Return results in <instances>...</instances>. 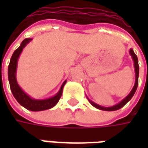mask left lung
<instances>
[{
  "label": "left lung",
  "instance_id": "8db88e82",
  "mask_svg": "<svg viewBox=\"0 0 148 148\" xmlns=\"http://www.w3.org/2000/svg\"><path fill=\"white\" fill-rule=\"evenodd\" d=\"M129 54L132 56V60H133L134 62V69H135V74H136V80H135V84H134V86L132 88V90H131V92L128 93V95L127 97H125L124 99L121 101L120 102L117 103L116 105H115L113 106H111V107H104V106H100V105H97V103L93 102L91 100H90L88 98V97H87V98L89 100V101L90 103L93 106V107H95L96 109H98L100 110H103V111H116V110H118V109H121L122 107H124L126 104H127L131 99H132V97H133V95L136 93V91L137 90V86H138V78H139V71H140V68H139V63H138V58H137L136 55L134 53L133 50L131 48L129 50Z\"/></svg>",
  "mask_w": 148,
  "mask_h": 148
}]
</instances>
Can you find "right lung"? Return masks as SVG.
Wrapping results in <instances>:
<instances>
[{"instance_id":"add662e5","label":"right lung","mask_w":148,"mask_h":148,"mask_svg":"<svg viewBox=\"0 0 148 148\" xmlns=\"http://www.w3.org/2000/svg\"><path fill=\"white\" fill-rule=\"evenodd\" d=\"M32 40V38H27L24 39L21 43L20 47L13 52L8 68V82H9L12 93L16 100L20 103V105L30 111H43V110L51 109L57 105V103L58 102L62 96V90H63L65 84L66 82V80H65L63 83L62 84L58 93L53 97L46 98V99H35L33 97H31L27 93H25L24 90L21 89V87L19 86L17 80H16L18 59L20 58V55L23 51L24 47Z\"/></svg>"}]
</instances>
